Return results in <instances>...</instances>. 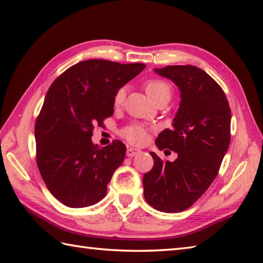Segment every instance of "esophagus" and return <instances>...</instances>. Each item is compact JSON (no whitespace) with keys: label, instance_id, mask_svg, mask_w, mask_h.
I'll list each match as a JSON object with an SVG mask.
<instances>
[{"label":"esophagus","instance_id":"1","mask_svg":"<svg viewBox=\"0 0 263 263\" xmlns=\"http://www.w3.org/2000/svg\"><path fill=\"white\" fill-rule=\"evenodd\" d=\"M140 153H141V150H139L137 148L130 147V148L126 149V156H127V157H135V156H137L138 154H140Z\"/></svg>","mask_w":263,"mask_h":263}]
</instances>
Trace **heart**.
I'll list each match as a JSON object with an SVG mask.
<instances>
[{
    "label": "heart",
    "instance_id": "obj_1",
    "mask_svg": "<svg viewBox=\"0 0 263 263\" xmlns=\"http://www.w3.org/2000/svg\"><path fill=\"white\" fill-rule=\"evenodd\" d=\"M146 91L150 98L153 100H156L160 97H171L172 89L167 82L159 79H153V80H149L146 83ZM125 95H126V89L120 88L115 93L114 105L117 106V107L121 106L123 102H124ZM122 135L126 139V140L135 144H141L146 141L147 139L146 130H144L143 126L139 124H133L125 127L124 130L122 131Z\"/></svg>",
    "mask_w": 263,
    "mask_h": 263
}]
</instances>
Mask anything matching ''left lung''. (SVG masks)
<instances>
[{
    "instance_id": "obj_1",
    "label": "left lung",
    "mask_w": 263,
    "mask_h": 263,
    "mask_svg": "<svg viewBox=\"0 0 263 263\" xmlns=\"http://www.w3.org/2000/svg\"><path fill=\"white\" fill-rule=\"evenodd\" d=\"M154 71L180 90L172 128L161 131L155 141L159 150L170 149L177 158L163 161L150 153L155 164L143 175V194L155 209L178 212L190 208L216 178L231 142V108L220 86L197 66Z\"/></svg>"
}]
</instances>
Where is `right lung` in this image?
Segmentation results:
<instances>
[{
  "label": "right lung",
  "mask_w": 263,
  "mask_h": 263,
  "mask_svg": "<svg viewBox=\"0 0 263 263\" xmlns=\"http://www.w3.org/2000/svg\"><path fill=\"white\" fill-rule=\"evenodd\" d=\"M144 68L86 60L49 87L35 125L37 165L49 192L66 206L83 208L105 198L126 147L119 140L95 144L93 127L113 115L116 91Z\"/></svg>",
  "instance_id": "add662e5"
}]
</instances>
